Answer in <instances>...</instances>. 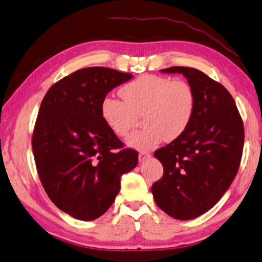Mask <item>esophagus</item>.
Here are the masks:
<instances>
[{
    "label": "esophagus",
    "mask_w": 262,
    "mask_h": 262,
    "mask_svg": "<svg viewBox=\"0 0 262 262\" xmlns=\"http://www.w3.org/2000/svg\"><path fill=\"white\" fill-rule=\"evenodd\" d=\"M150 152H148V151H140L139 152V162L140 163H142V162H145V161H147L148 159H150Z\"/></svg>",
    "instance_id": "1"
}]
</instances>
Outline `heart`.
<instances>
[{
  "label": "heart",
  "instance_id": "b5f03b06",
  "mask_svg": "<svg viewBox=\"0 0 262 262\" xmlns=\"http://www.w3.org/2000/svg\"><path fill=\"white\" fill-rule=\"evenodd\" d=\"M123 99L107 96L100 105L105 124L123 138L142 115L144 129L133 132L126 144L138 150H149L164 140H176L188 129L194 116L196 98L190 84L169 77L142 75L120 90Z\"/></svg>",
  "mask_w": 262,
  "mask_h": 262
}]
</instances>
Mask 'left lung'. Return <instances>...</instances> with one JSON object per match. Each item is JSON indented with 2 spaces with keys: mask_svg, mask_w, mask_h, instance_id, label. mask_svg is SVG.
Here are the masks:
<instances>
[{
  "mask_svg": "<svg viewBox=\"0 0 262 262\" xmlns=\"http://www.w3.org/2000/svg\"><path fill=\"white\" fill-rule=\"evenodd\" d=\"M195 92L194 116L184 135L155 151L164 174L151 187L155 203L178 220L197 218L218 203L237 173L244 127L230 93L203 72L170 67Z\"/></svg>",
  "mask_w": 262,
  "mask_h": 262,
  "instance_id": "8db88e82",
  "label": "left lung"
}]
</instances>
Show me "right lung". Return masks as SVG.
Here are the masks:
<instances>
[{"label":"right lung","mask_w":262,"mask_h":262,"mask_svg":"<svg viewBox=\"0 0 262 262\" xmlns=\"http://www.w3.org/2000/svg\"><path fill=\"white\" fill-rule=\"evenodd\" d=\"M132 77L112 68H82L49 89L39 107L32 139L38 177L53 204L77 220L105 213L122 174L138 164V152L122 149L100 114L103 98Z\"/></svg>","instance_id":"add662e5"}]
</instances>
